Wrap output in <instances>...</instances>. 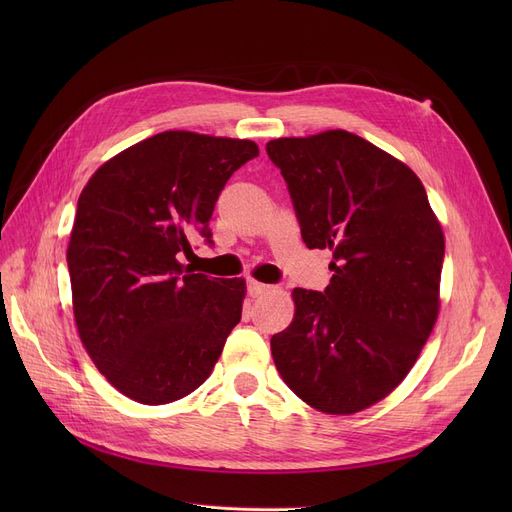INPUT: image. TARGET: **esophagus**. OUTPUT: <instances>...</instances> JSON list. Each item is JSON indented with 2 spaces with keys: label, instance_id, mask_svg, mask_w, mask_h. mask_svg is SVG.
I'll use <instances>...</instances> for the list:
<instances>
[{
  "label": "esophagus",
  "instance_id": "obj_1",
  "mask_svg": "<svg viewBox=\"0 0 512 512\" xmlns=\"http://www.w3.org/2000/svg\"><path fill=\"white\" fill-rule=\"evenodd\" d=\"M247 288H249V294H251V297H261V294H265V292H270V290H272V286L261 284V282H257V280H249V282H247Z\"/></svg>",
  "mask_w": 512,
  "mask_h": 512
}]
</instances>
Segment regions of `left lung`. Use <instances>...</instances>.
Returning a JSON list of instances; mask_svg holds the SVG:
<instances>
[{"instance_id":"8db88e82","label":"left lung","mask_w":512,"mask_h":512,"mask_svg":"<svg viewBox=\"0 0 512 512\" xmlns=\"http://www.w3.org/2000/svg\"><path fill=\"white\" fill-rule=\"evenodd\" d=\"M309 249H330L324 292L294 288L290 326L272 336L286 386L309 407L353 415L386 398L440 311L444 232L419 176L346 130L267 143Z\"/></svg>"}]
</instances>
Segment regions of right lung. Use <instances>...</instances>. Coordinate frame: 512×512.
<instances>
[{
	"label": "right lung",
	"mask_w": 512,
	"mask_h": 512,
	"mask_svg": "<svg viewBox=\"0 0 512 512\" xmlns=\"http://www.w3.org/2000/svg\"><path fill=\"white\" fill-rule=\"evenodd\" d=\"M259 147L247 139L166 130L89 178L68 242L80 342L118 392L168 405L197 390L240 321L247 282L180 263L228 178Z\"/></svg>",
	"instance_id": "add662e5"
}]
</instances>
